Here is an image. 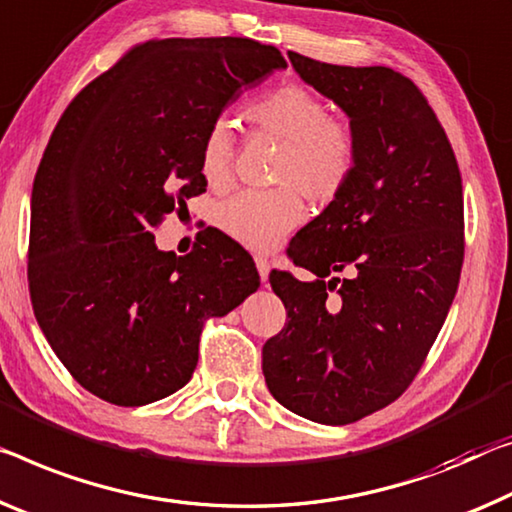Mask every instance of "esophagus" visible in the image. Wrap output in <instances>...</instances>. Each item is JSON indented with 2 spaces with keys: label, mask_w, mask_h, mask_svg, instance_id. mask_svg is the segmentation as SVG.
<instances>
[{
  "label": "esophagus",
  "mask_w": 512,
  "mask_h": 512,
  "mask_svg": "<svg viewBox=\"0 0 512 512\" xmlns=\"http://www.w3.org/2000/svg\"><path fill=\"white\" fill-rule=\"evenodd\" d=\"M256 267H258V274H261V281L267 283V274H270V263H267V258L258 256L256 258Z\"/></svg>",
  "instance_id": "esophagus-1"
}]
</instances>
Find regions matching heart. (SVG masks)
<instances>
[{"instance_id": "heart-1", "label": "heart", "mask_w": 512, "mask_h": 512, "mask_svg": "<svg viewBox=\"0 0 512 512\" xmlns=\"http://www.w3.org/2000/svg\"><path fill=\"white\" fill-rule=\"evenodd\" d=\"M256 130L283 141L274 190H249L226 201L219 212L222 229L256 251L277 245L281 235L304 219L302 192L313 203L334 201L357 162V141L343 121L304 86L288 84L267 91L245 109ZM233 144L226 123H215L201 144V174L210 187L231 178Z\"/></svg>"}]
</instances>
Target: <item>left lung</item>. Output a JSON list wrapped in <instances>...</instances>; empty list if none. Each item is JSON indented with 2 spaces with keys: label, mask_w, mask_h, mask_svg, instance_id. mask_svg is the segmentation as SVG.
I'll use <instances>...</instances> for the list:
<instances>
[{
  "label": "left lung",
  "mask_w": 512,
  "mask_h": 512,
  "mask_svg": "<svg viewBox=\"0 0 512 512\" xmlns=\"http://www.w3.org/2000/svg\"><path fill=\"white\" fill-rule=\"evenodd\" d=\"M288 59L348 116L357 162L290 242L293 263L318 279L270 274L288 322L263 345V375L286 410L345 426L410 387L444 325L465 258L462 178L444 128L405 75ZM345 266L351 277L338 280Z\"/></svg>",
  "instance_id": "1"
}]
</instances>
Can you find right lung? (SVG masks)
<instances>
[{
    "instance_id": "1",
    "label": "right lung",
    "mask_w": 512,
    "mask_h": 512,
    "mask_svg": "<svg viewBox=\"0 0 512 512\" xmlns=\"http://www.w3.org/2000/svg\"><path fill=\"white\" fill-rule=\"evenodd\" d=\"M279 68L277 47L249 38L148 41L59 119L31 190L29 293L54 355L93 396L141 407L183 389L203 320L261 286L229 235L176 258L153 229L206 192L203 137Z\"/></svg>"
}]
</instances>
